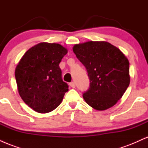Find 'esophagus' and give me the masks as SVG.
<instances>
[{
	"label": "esophagus",
	"instance_id": "esophagus-1",
	"mask_svg": "<svg viewBox=\"0 0 148 148\" xmlns=\"http://www.w3.org/2000/svg\"><path fill=\"white\" fill-rule=\"evenodd\" d=\"M69 85H70V86L72 88H75V83L74 82H71L70 84H69Z\"/></svg>",
	"mask_w": 148,
	"mask_h": 148
}]
</instances>
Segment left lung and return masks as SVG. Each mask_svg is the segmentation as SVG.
<instances>
[{"label": "left lung", "mask_w": 148, "mask_h": 148, "mask_svg": "<svg viewBox=\"0 0 148 148\" xmlns=\"http://www.w3.org/2000/svg\"><path fill=\"white\" fill-rule=\"evenodd\" d=\"M73 51L90 79L89 89L83 95L86 102L98 111L114 106L130 83V62L125 54L104 41L77 44Z\"/></svg>", "instance_id": "left-lung-1"}]
</instances>
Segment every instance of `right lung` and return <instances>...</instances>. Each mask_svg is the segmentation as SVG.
I'll use <instances>...</instances> for the list:
<instances>
[{
  "instance_id": "right-lung-1",
  "label": "right lung",
  "mask_w": 148,
  "mask_h": 148,
  "mask_svg": "<svg viewBox=\"0 0 148 148\" xmlns=\"http://www.w3.org/2000/svg\"><path fill=\"white\" fill-rule=\"evenodd\" d=\"M67 49L56 43L41 42L25 53L15 69L18 94L35 111L47 113L62 102L68 85L59 64Z\"/></svg>"
}]
</instances>
